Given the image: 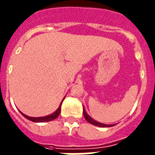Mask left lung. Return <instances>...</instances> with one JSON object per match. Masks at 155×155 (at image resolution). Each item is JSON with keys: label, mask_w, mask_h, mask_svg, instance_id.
<instances>
[{"label": "left lung", "mask_w": 155, "mask_h": 155, "mask_svg": "<svg viewBox=\"0 0 155 155\" xmlns=\"http://www.w3.org/2000/svg\"><path fill=\"white\" fill-rule=\"evenodd\" d=\"M83 115L84 117L86 119V120L88 121L89 123L92 124L93 125H95V126H99V127H112L115 124H102L100 122H98V121L94 120V119H92L91 116H89L88 114L86 113V111H85V109L83 107Z\"/></svg>", "instance_id": "left-lung-1"}]
</instances>
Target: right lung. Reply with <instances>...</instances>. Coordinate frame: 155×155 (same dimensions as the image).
I'll return each instance as SVG.
<instances>
[{
	"mask_svg": "<svg viewBox=\"0 0 155 155\" xmlns=\"http://www.w3.org/2000/svg\"><path fill=\"white\" fill-rule=\"evenodd\" d=\"M64 98L63 99V100H64ZM63 100L61 101L60 106H59V107L57 108V110H56L55 112H53V113L51 114V115H48V116H42V117H31V116H26V115H25V114L21 113V111H20V112H21V115H22L25 118H26L27 120H29L33 121V122H48V121L53 120H55L56 118H57V117L59 116V115H60V113H61V104H62Z\"/></svg>",
	"mask_w": 155,
	"mask_h": 155,
	"instance_id": "obj_1",
	"label": "right lung"
}]
</instances>
